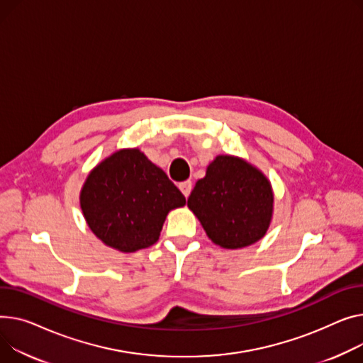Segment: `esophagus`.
Here are the masks:
<instances>
[{"instance_id":"34e87169","label":"esophagus","mask_w":363,"mask_h":363,"mask_svg":"<svg viewBox=\"0 0 363 363\" xmlns=\"http://www.w3.org/2000/svg\"><path fill=\"white\" fill-rule=\"evenodd\" d=\"M179 189L182 191V194H184L185 197H188V196H189V192H191V189H192V182H191V181L181 182V184H179Z\"/></svg>"}]
</instances>
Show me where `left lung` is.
Returning a JSON list of instances; mask_svg holds the SVG:
<instances>
[{"instance_id": "1", "label": "left lung", "mask_w": 363, "mask_h": 363, "mask_svg": "<svg viewBox=\"0 0 363 363\" xmlns=\"http://www.w3.org/2000/svg\"><path fill=\"white\" fill-rule=\"evenodd\" d=\"M213 244L225 250L250 247L267 233L274 211L272 182L242 157L216 156L188 197Z\"/></svg>"}]
</instances>
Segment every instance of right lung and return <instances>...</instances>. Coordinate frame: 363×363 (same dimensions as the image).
I'll use <instances>...</instances> for the list:
<instances>
[{"label": "right lung", "instance_id": "add662e5", "mask_svg": "<svg viewBox=\"0 0 363 363\" xmlns=\"http://www.w3.org/2000/svg\"><path fill=\"white\" fill-rule=\"evenodd\" d=\"M185 206L182 192L140 149H119L89 172L80 207L89 229L119 252L157 242L167 213Z\"/></svg>", "mask_w": 363, "mask_h": 363}]
</instances>
